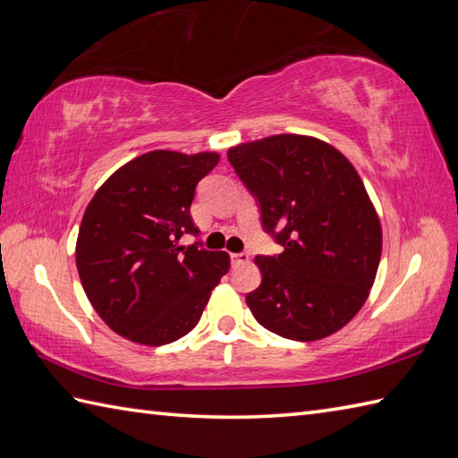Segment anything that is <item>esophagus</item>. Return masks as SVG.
<instances>
[{
	"instance_id": "34e87169",
	"label": "esophagus",
	"mask_w": 458,
	"mask_h": 458,
	"mask_svg": "<svg viewBox=\"0 0 458 458\" xmlns=\"http://www.w3.org/2000/svg\"><path fill=\"white\" fill-rule=\"evenodd\" d=\"M232 264L234 266H246L250 264V256L248 254H232Z\"/></svg>"
}]
</instances>
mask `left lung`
<instances>
[{
    "instance_id": "obj_1",
    "label": "left lung",
    "mask_w": 458,
    "mask_h": 458,
    "mask_svg": "<svg viewBox=\"0 0 458 458\" xmlns=\"http://www.w3.org/2000/svg\"><path fill=\"white\" fill-rule=\"evenodd\" d=\"M228 159L284 246L254 259L261 285L246 295L251 315L301 343L336 333L366 303L382 256V224L354 165L299 133L234 145Z\"/></svg>"
}]
</instances>
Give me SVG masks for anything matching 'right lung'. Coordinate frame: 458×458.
<instances>
[{"mask_svg": "<svg viewBox=\"0 0 458 458\" xmlns=\"http://www.w3.org/2000/svg\"><path fill=\"white\" fill-rule=\"evenodd\" d=\"M220 153L155 149L128 161L96 191L76 240V269L96 313L145 346L174 343L197 327L228 274L226 251L182 246L197 234L191 204Z\"/></svg>", "mask_w": 458, "mask_h": 458, "instance_id": "right-lung-1", "label": "right lung"}]
</instances>
